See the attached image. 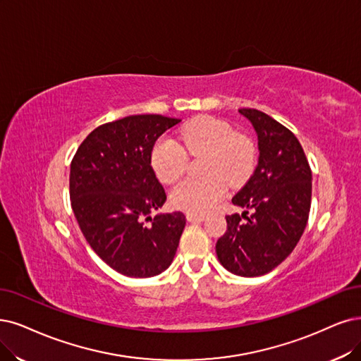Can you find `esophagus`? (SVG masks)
Instances as JSON below:
<instances>
[{
    "label": "esophagus",
    "instance_id": "esophagus-1",
    "mask_svg": "<svg viewBox=\"0 0 361 361\" xmlns=\"http://www.w3.org/2000/svg\"><path fill=\"white\" fill-rule=\"evenodd\" d=\"M185 219H188L189 221H204L205 219H207V216L205 214H199V212H188V214H185Z\"/></svg>",
    "mask_w": 361,
    "mask_h": 361
}]
</instances>
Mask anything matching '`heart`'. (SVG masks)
Returning a JSON list of instances; mask_svg holds the SVG:
<instances>
[{
  "mask_svg": "<svg viewBox=\"0 0 361 361\" xmlns=\"http://www.w3.org/2000/svg\"><path fill=\"white\" fill-rule=\"evenodd\" d=\"M189 154L207 153L205 177H189L171 192V201L177 208L190 212H205L214 208L228 190V181H244L255 165V147L243 135H238L229 123L214 117H196L185 123L172 137L159 138L150 153V165L156 177L172 184L185 169Z\"/></svg>",
  "mask_w": 361,
  "mask_h": 361,
  "instance_id": "obj_1",
  "label": "heart"
}]
</instances>
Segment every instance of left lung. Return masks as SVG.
Returning <instances> with one entry per match:
<instances>
[{
	"mask_svg": "<svg viewBox=\"0 0 361 361\" xmlns=\"http://www.w3.org/2000/svg\"><path fill=\"white\" fill-rule=\"evenodd\" d=\"M239 114L256 130L259 162L232 197V204L245 211L226 217L228 231L216 252L229 272L260 276L281 264L298 245L310 217L312 173L295 133L259 110L241 109Z\"/></svg>",
	"mask_w": 361,
	"mask_h": 361,
	"instance_id": "1",
	"label": "left lung"
}]
</instances>
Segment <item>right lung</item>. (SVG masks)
<instances>
[{
	"mask_svg": "<svg viewBox=\"0 0 361 361\" xmlns=\"http://www.w3.org/2000/svg\"><path fill=\"white\" fill-rule=\"evenodd\" d=\"M180 118L128 116L92 130L70 171V197L87 244L116 272L150 278L169 268L185 226L181 211L159 212L166 195L150 165L162 133ZM150 219L152 225H145Z\"/></svg>",
	"mask_w": 361,
	"mask_h": 361,
	"instance_id": "obj_1",
	"label": "right lung"
}]
</instances>
